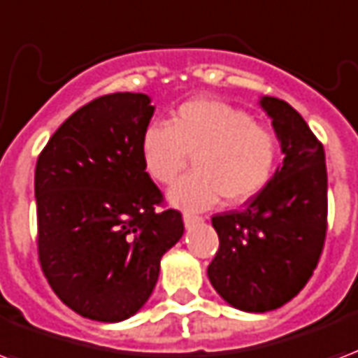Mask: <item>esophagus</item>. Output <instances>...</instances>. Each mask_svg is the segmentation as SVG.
Returning a JSON list of instances; mask_svg holds the SVG:
<instances>
[{
    "instance_id": "obj_1",
    "label": "esophagus",
    "mask_w": 358,
    "mask_h": 358,
    "mask_svg": "<svg viewBox=\"0 0 358 358\" xmlns=\"http://www.w3.org/2000/svg\"><path fill=\"white\" fill-rule=\"evenodd\" d=\"M182 220H185V227H192L196 222H200L201 217L200 215L192 213V211H185V213H182Z\"/></svg>"
}]
</instances>
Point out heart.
<instances>
[{
	"instance_id": "1",
	"label": "heart",
	"mask_w": 358,
	"mask_h": 358,
	"mask_svg": "<svg viewBox=\"0 0 358 358\" xmlns=\"http://www.w3.org/2000/svg\"><path fill=\"white\" fill-rule=\"evenodd\" d=\"M141 160L152 179L171 185L173 203L203 209L219 201L240 206L268 187L279 160L278 136L243 109L219 99L198 98L173 111L168 124H150L141 136Z\"/></svg>"
}]
</instances>
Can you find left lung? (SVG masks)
Instances as JSON below:
<instances>
[{"label":"left lung","mask_w":358,"mask_h":358,"mask_svg":"<svg viewBox=\"0 0 358 358\" xmlns=\"http://www.w3.org/2000/svg\"><path fill=\"white\" fill-rule=\"evenodd\" d=\"M285 152L260 194L243 209L213 215L219 251L208 266L215 291L243 311L278 310L302 291L327 238L324 149L296 109L262 98Z\"/></svg>","instance_id":"8db88e82"}]
</instances>
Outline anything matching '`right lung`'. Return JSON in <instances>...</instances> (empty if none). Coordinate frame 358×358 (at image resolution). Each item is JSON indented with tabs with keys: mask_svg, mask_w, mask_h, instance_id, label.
Listing matches in <instances>:
<instances>
[{
	"mask_svg": "<svg viewBox=\"0 0 358 358\" xmlns=\"http://www.w3.org/2000/svg\"><path fill=\"white\" fill-rule=\"evenodd\" d=\"M149 96L88 101L52 134L36 166L37 255L62 302L117 322L149 300L160 259L185 232L141 160Z\"/></svg>",
	"mask_w": 358,
	"mask_h": 358,
	"instance_id": "add662e5",
	"label": "right lung"
}]
</instances>
